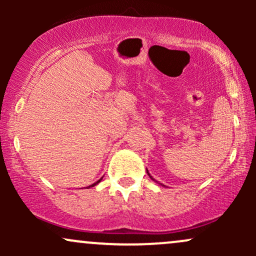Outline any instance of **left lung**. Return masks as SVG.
<instances>
[{
    "mask_svg": "<svg viewBox=\"0 0 256 256\" xmlns=\"http://www.w3.org/2000/svg\"><path fill=\"white\" fill-rule=\"evenodd\" d=\"M146 172H148V171H146ZM148 174H149V172H148ZM149 177H150L152 179H154V178H152V176H150V174H149Z\"/></svg>",
    "mask_w": 256,
    "mask_h": 256,
    "instance_id": "left-lung-1",
    "label": "left lung"
}]
</instances>
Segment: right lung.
Wrapping results in <instances>:
<instances>
[{
    "instance_id": "right-lung-1",
    "label": "right lung",
    "mask_w": 256,
    "mask_h": 256,
    "mask_svg": "<svg viewBox=\"0 0 256 256\" xmlns=\"http://www.w3.org/2000/svg\"><path fill=\"white\" fill-rule=\"evenodd\" d=\"M100 182H101V179H100V180H98V182H96V183H94V184H91V185H89V188H91V186H95V185H96V184H98V183H100Z\"/></svg>"
}]
</instances>
